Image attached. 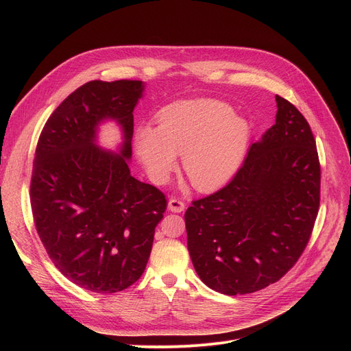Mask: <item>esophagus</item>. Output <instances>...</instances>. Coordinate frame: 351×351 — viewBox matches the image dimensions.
Wrapping results in <instances>:
<instances>
[{
	"instance_id": "esophagus-1",
	"label": "esophagus",
	"mask_w": 351,
	"mask_h": 351,
	"mask_svg": "<svg viewBox=\"0 0 351 351\" xmlns=\"http://www.w3.org/2000/svg\"><path fill=\"white\" fill-rule=\"evenodd\" d=\"M168 208L171 212H175V213H180L185 210V202L180 200V199H176V197H171L169 199V204H168Z\"/></svg>"
}]
</instances>
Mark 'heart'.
Here are the masks:
<instances>
[{
  "label": "heart",
  "mask_w": 351,
  "mask_h": 351,
  "mask_svg": "<svg viewBox=\"0 0 351 351\" xmlns=\"http://www.w3.org/2000/svg\"><path fill=\"white\" fill-rule=\"evenodd\" d=\"M158 126H141L135 149L149 176L163 183L182 155L183 169L200 191H212L236 173L250 138L246 119L215 99L173 104L158 115Z\"/></svg>",
  "instance_id": "1"
}]
</instances>
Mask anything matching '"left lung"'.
<instances>
[{
    "mask_svg": "<svg viewBox=\"0 0 351 351\" xmlns=\"http://www.w3.org/2000/svg\"><path fill=\"white\" fill-rule=\"evenodd\" d=\"M276 123L252 143L233 179L185 213L197 276L228 296L280 280L306 249L320 206L310 125L287 99L276 95Z\"/></svg>",
    "mask_w": 351,
    "mask_h": 351,
    "instance_id": "8db88e82",
    "label": "left lung"
}]
</instances>
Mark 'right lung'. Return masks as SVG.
<instances>
[{
	"mask_svg": "<svg viewBox=\"0 0 351 351\" xmlns=\"http://www.w3.org/2000/svg\"><path fill=\"white\" fill-rule=\"evenodd\" d=\"M142 92V81L84 84L51 114L35 149L29 197L36 232L55 267L94 293L122 291L141 278L168 206L158 188L129 171ZM105 119L123 129L119 154L95 143Z\"/></svg>",
	"mask_w": 351,
	"mask_h": 351,
	"instance_id": "obj_1",
	"label": "right lung"
}]
</instances>
